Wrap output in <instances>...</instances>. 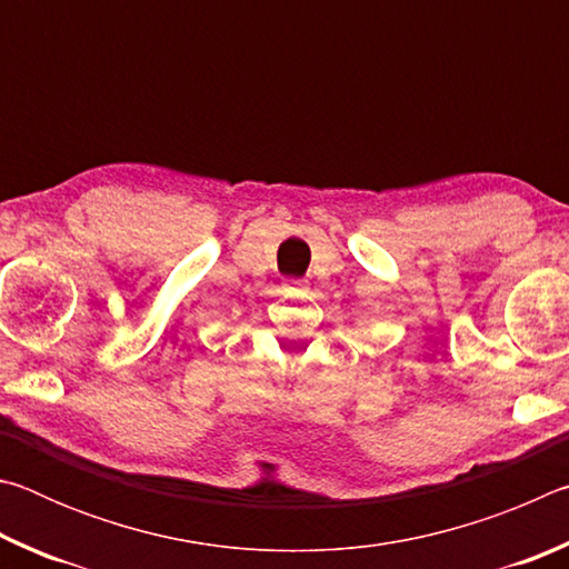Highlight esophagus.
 <instances>
[{
    "mask_svg": "<svg viewBox=\"0 0 569 569\" xmlns=\"http://www.w3.org/2000/svg\"><path fill=\"white\" fill-rule=\"evenodd\" d=\"M286 291H291V293L308 291V283L306 281H286Z\"/></svg>",
    "mask_w": 569,
    "mask_h": 569,
    "instance_id": "34e87169",
    "label": "esophagus"
}]
</instances>
